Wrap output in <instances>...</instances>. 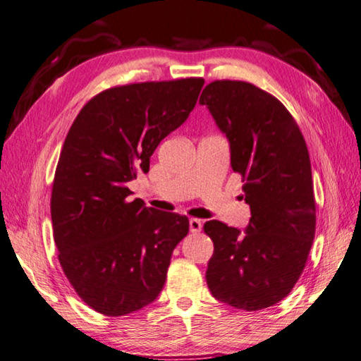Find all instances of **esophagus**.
<instances>
[{
	"mask_svg": "<svg viewBox=\"0 0 361 361\" xmlns=\"http://www.w3.org/2000/svg\"><path fill=\"white\" fill-rule=\"evenodd\" d=\"M201 228H202L201 220H198V219H192V220H190V233L198 234L200 231H201Z\"/></svg>",
	"mask_w": 361,
	"mask_h": 361,
	"instance_id": "obj_1",
	"label": "esophagus"
}]
</instances>
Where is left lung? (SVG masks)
Here are the masks:
<instances>
[{
    "mask_svg": "<svg viewBox=\"0 0 361 361\" xmlns=\"http://www.w3.org/2000/svg\"><path fill=\"white\" fill-rule=\"evenodd\" d=\"M200 104L226 133L231 166L242 176L250 224L242 234L204 223L214 242L206 280L212 295L237 310L283 300L300 278L316 233V200L307 142L280 100L247 81L215 80Z\"/></svg>",
    "mask_w": 361,
    "mask_h": 361,
    "instance_id": "obj_1",
    "label": "left lung"
}]
</instances>
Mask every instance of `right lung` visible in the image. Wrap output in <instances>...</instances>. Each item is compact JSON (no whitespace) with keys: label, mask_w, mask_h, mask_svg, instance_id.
Wrapping results in <instances>:
<instances>
[{"label":"right lung","mask_w":361,"mask_h":361,"mask_svg":"<svg viewBox=\"0 0 361 361\" xmlns=\"http://www.w3.org/2000/svg\"><path fill=\"white\" fill-rule=\"evenodd\" d=\"M204 78L113 86L81 108L51 188L53 239L67 280L87 307L124 316L154 302L185 215L130 200L127 182L149 171L160 141L185 122Z\"/></svg>","instance_id":"add662e5"}]
</instances>
